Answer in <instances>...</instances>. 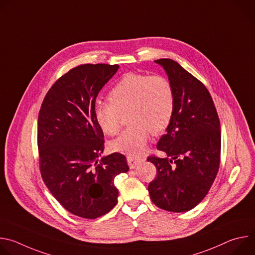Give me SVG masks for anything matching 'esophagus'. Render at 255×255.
I'll list each match as a JSON object with an SVG mask.
<instances>
[{
    "instance_id": "1",
    "label": "esophagus",
    "mask_w": 255,
    "mask_h": 255,
    "mask_svg": "<svg viewBox=\"0 0 255 255\" xmlns=\"http://www.w3.org/2000/svg\"><path fill=\"white\" fill-rule=\"evenodd\" d=\"M142 161H143L142 158H139V157H136V156H132V155L127 156V162L129 164L130 168H135Z\"/></svg>"
}]
</instances>
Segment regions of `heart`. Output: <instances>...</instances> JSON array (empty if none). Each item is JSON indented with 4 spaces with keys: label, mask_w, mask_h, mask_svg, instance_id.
I'll list each match as a JSON object with an SVG mask.
<instances>
[{
    "label": "heart",
    "mask_w": 255,
    "mask_h": 255,
    "mask_svg": "<svg viewBox=\"0 0 255 255\" xmlns=\"http://www.w3.org/2000/svg\"><path fill=\"white\" fill-rule=\"evenodd\" d=\"M109 101L95 106V119L101 130L109 136L121 128L122 114L129 123L122 134L112 142L114 150L138 155L150 134L159 135L169 126L174 112V92L170 82L161 76L128 72L109 93Z\"/></svg>",
    "instance_id": "obj_1"
}]
</instances>
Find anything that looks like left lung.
I'll list each match as a JSON object with an SVG mask.
<instances>
[{"mask_svg": "<svg viewBox=\"0 0 255 255\" xmlns=\"http://www.w3.org/2000/svg\"><path fill=\"white\" fill-rule=\"evenodd\" d=\"M168 76L174 92V112L156 148L166 155H150L156 177L149 183L151 201L169 212L195 208L210 191L220 166L221 130L213 99L205 85L176 61L155 60Z\"/></svg>", "mask_w": 255, "mask_h": 255, "instance_id": "1", "label": "left lung"}]
</instances>
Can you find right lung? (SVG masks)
Wrapping results in <instances>:
<instances>
[{"mask_svg": "<svg viewBox=\"0 0 255 255\" xmlns=\"http://www.w3.org/2000/svg\"><path fill=\"white\" fill-rule=\"evenodd\" d=\"M119 65L87 63L71 68L49 89L37 127L44 184L69 213L96 219L118 202L116 175L127 172L125 155L101 158L104 133L95 119L96 98Z\"/></svg>", "mask_w": 255, "mask_h": 255, "instance_id": "add662e5", "label": "right lung"}]
</instances>
